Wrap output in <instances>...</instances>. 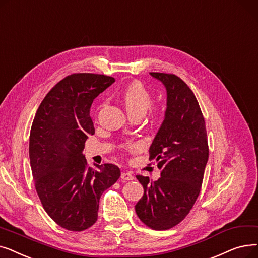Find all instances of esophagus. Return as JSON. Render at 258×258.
Returning a JSON list of instances; mask_svg holds the SVG:
<instances>
[{"label": "esophagus", "instance_id": "1", "mask_svg": "<svg viewBox=\"0 0 258 258\" xmlns=\"http://www.w3.org/2000/svg\"><path fill=\"white\" fill-rule=\"evenodd\" d=\"M120 177L124 180H132L133 179V175L130 172H122Z\"/></svg>", "mask_w": 258, "mask_h": 258}]
</instances>
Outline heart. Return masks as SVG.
Here are the masks:
<instances>
[{"label":"heart","mask_w":258,"mask_h":258,"mask_svg":"<svg viewBox=\"0 0 258 258\" xmlns=\"http://www.w3.org/2000/svg\"><path fill=\"white\" fill-rule=\"evenodd\" d=\"M120 96L130 116H143L153 103L152 93L147 89L146 86L140 81L130 82L126 87L122 89ZM161 110L151 109L150 116L152 118L157 119L158 117H161ZM124 147L127 149H132L134 147H137V144L128 143Z\"/></svg>","instance_id":"1"}]
</instances>
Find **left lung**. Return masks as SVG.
<instances>
[{
    "mask_svg": "<svg viewBox=\"0 0 258 258\" xmlns=\"http://www.w3.org/2000/svg\"><path fill=\"white\" fill-rule=\"evenodd\" d=\"M167 89L165 119L149 149L161 177L137 175L144 195L136 205L139 218L153 230H168L185 218L198 200L209 157L207 130L198 100L172 73L150 72Z\"/></svg>",
    "mask_w": 258,
    "mask_h": 258,
    "instance_id": "8db88e82",
    "label": "left lung"
}]
</instances>
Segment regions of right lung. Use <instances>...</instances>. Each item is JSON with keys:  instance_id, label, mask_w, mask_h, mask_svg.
<instances>
[{"instance_id": "obj_1", "label": "right lung", "mask_w": 258, "mask_h": 258, "mask_svg": "<svg viewBox=\"0 0 258 258\" xmlns=\"http://www.w3.org/2000/svg\"><path fill=\"white\" fill-rule=\"evenodd\" d=\"M114 82L105 75L72 73L46 94L32 121L29 157L36 193L47 214L69 231L96 222L103 192L120 176L113 164L88 167L83 154L94 134L92 102Z\"/></svg>"}]
</instances>
